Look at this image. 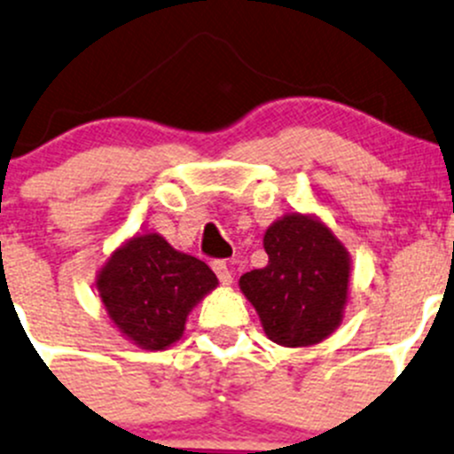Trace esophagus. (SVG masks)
Returning a JSON list of instances; mask_svg holds the SVG:
<instances>
[{"label":"esophagus","mask_w":454,"mask_h":454,"mask_svg":"<svg viewBox=\"0 0 454 454\" xmlns=\"http://www.w3.org/2000/svg\"><path fill=\"white\" fill-rule=\"evenodd\" d=\"M213 270H215V274H217V278L223 283V286H231L232 274H231V268H228L226 261H223V259L213 261Z\"/></svg>","instance_id":"obj_1"}]
</instances>
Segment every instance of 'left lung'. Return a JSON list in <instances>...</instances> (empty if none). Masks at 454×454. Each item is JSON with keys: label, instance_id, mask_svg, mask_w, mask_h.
Listing matches in <instances>:
<instances>
[{"label": "left lung", "instance_id": "obj_1", "mask_svg": "<svg viewBox=\"0 0 454 454\" xmlns=\"http://www.w3.org/2000/svg\"><path fill=\"white\" fill-rule=\"evenodd\" d=\"M268 265L250 270L239 287L265 336L283 347L325 340L345 314L351 259L345 246L312 215L290 213L265 231Z\"/></svg>", "mask_w": 454, "mask_h": 454}]
</instances>
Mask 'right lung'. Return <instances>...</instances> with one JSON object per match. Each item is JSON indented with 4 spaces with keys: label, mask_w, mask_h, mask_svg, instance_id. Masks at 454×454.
<instances>
[{
    "label": "right lung",
    "mask_w": 454,
    "mask_h": 454,
    "mask_svg": "<svg viewBox=\"0 0 454 454\" xmlns=\"http://www.w3.org/2000/svg\"><path fill=\"white\" fill-rule=\"evenodd\" d=\"M96 287L118 332L142 349L160 351L180 340L186 316L217 287V277L204 261L146 232L109 256Z\"/></svg>",
    "instance_id": "obj_1"
}]
</instances>
